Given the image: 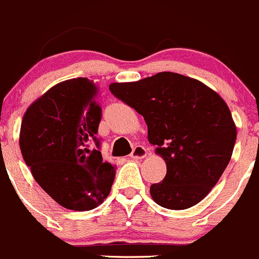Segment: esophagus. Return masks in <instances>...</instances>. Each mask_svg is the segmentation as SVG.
Instances as JSON below:
<instances>
[{
    "label": "esophagus",
    "instance_id": "34e87169",
    "mask_svg": "<svg viewBox=\"0 0 259 259\" xmlns=\"http://www.w3.org/2000/svg\"><path fill=\"white\" fill-rule=\"evenodd\" d=\"M147 156V149L142 146H137L134 149H133L130 157L132 158H144Z\"/></svg>",
    "mask_w": 259,
    "mask_h": 259
}]
</instances>
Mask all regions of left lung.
Here are the masks:
<instances>
[{
	"instance_id": "1",
	"label": "left lung",
	"mask_w": 259,
	"mask_h": 259,
	"mask_svg": "<svg viewBox=\"0 0 259 259\" xmlns=\"http://www.w3.org/2000/svg\"><path fill=\"white\" fill-rule=\"evenodd\" d=\"M110 91L143 116L149 143L165 159V179L149 189L154 202L168 209L199 203L228 167L235 146L226 102L202 81L170 71L112 83Z\"/></svg>"
}]
</instances>
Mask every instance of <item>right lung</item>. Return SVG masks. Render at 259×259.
<instances>
[{
  "label": "right lung",
  "mask_w": 259,
  "mask_h": 259,
  "mask_svg": "<svg viewBox=\"0 0 259 259\" xmlns=\"http://www.w3.org/2000/svg\"><path fill=\"white\" fill-rule=\"evenodd\" d=\"M97 93L87 78L61 81L31 103L21 121L19 144L31 175L52 199L74 211L100 206L116 174L102 159L96 137L102 116Z\"/></svg>",
  "instance_id": "obj_1"
}]
</instances>
